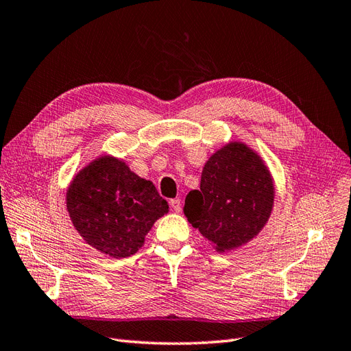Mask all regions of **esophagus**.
Instances as JSON below:
<instances>
[{"instance_id": "esophagus-1", "label": "esophagus", "mask_w": 351, "mask_h": 351, "mask_svg": "<svg viewBox=\"0 0 351 351\" xmlns=\"http://www.w3.org/2000/svg\"><path fill=\"white\" fill-rule=\"evenodd\" d=\"M169 206H171L174 212H180L182 210V202H180V199H171L169 200Z\"/></svg>"}]
</instances>
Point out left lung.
<instances>
[{
  "label": "left lung",
  "mask_w": 351,
  "mask_h": 351,
  "mask_svg": "<svg viewBox=\"0 0 351 351\" xmlns=\"http://www.w3.org/2000/svg\"><path fill=\"white\" fill-rule=\"evenodd\" d=\"M275 187L268 167L243 142H230L202 171L200 190L186 197L184 215L217 252L244 246L267 224Z\"/></svg>",
  "instance_id": "left-lung-1"
}]
</instances>
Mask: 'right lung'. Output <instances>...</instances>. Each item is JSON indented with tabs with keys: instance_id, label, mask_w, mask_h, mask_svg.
<instances>
[{
	"instance_id": "obj_1",
	"label": "right lung",
	"mask_w": 351,
	"mask_h": 351,
	"mask_svg": "<svg viewBox=\"0 0 351 351\" xmlns=\"http://www.w3.org/2000/svg\"><path fill=\"white\" fill-rule=\"evenodd\" d=\"M74 228L89 246L114 259L139 250L167 200L121 159L102 155L74 176L66 193Z\"/></svg>"
}]
</instances>
